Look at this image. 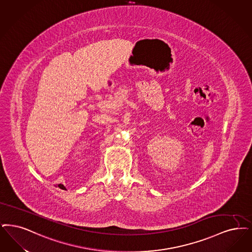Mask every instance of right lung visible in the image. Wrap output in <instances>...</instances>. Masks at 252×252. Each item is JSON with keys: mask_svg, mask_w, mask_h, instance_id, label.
<instances>
[{"mask_svg": "<svg viewBox=\"0 0 252 252\" xmlns=\"http://www.w3.org/2000/svg\"><path fill=\"white\" fill-rule=\"evenodd\" d=\"M58 187L60 188L61 189H64V190H66V189H65V187L63 186V185H62V184H59L58 185Z\"/></svg>", "mask_w": 252, "mask_h": 252, "instance_id": "obj_1", "label": "right lung"}]
</instances>
